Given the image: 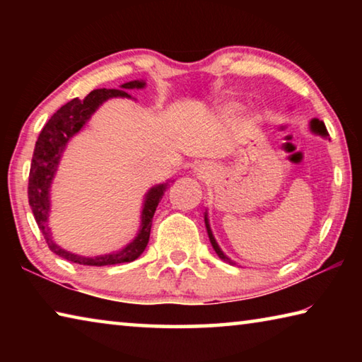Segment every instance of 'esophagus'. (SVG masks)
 Masks as SVG:
<instances>
[{"label":"esophagus","mask_w":362,"mask_h":362,"mask_svg":"<svg viewBox=\"0 0 362 362\" xmlns=\"http://www.w3.org/2000/svg\"><path fill=\"white\" fill-rule=\"evenodd\" d=\"M196 173H198V175H199V177H204V175H207V169H206L204 164H199V166L196 168Z\"/></svg>","instance_id":"1"}]
</instances>
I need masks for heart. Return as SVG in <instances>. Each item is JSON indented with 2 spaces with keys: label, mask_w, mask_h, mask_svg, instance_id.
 Listing matches in <instances>:
<instances>
[{
  "label": "heart",
  "mask_w": 362,
  "mask_h": 362,
  "mask_svg": "<svg viewBox=\"0 0 362 362\" xmlns=\"http://www.w3.org/2000/svg\"><path fill=\"white\" fill-rule=\"evenodd\" d=\"M222 110H223L225 115H231V113H235V112H238V110H240V105H238L236 102H228L226 105H223Z\"/></svg>",
  "instance_id": "obj_1"
}]
</instances>
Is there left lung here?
I'll list each match as a JSON object with an SVG mask.
<instances>
[{"label": "left lung", "instance_id": "left-lung-1", "mask_svg": "<svg viewBox=\"0 0 362 362\" xmlns=\"http://www.w3.org/2000/svg\"><path fill=\"white\" fill-rule=\"evenodd\" d=\"M310 129L313 131L315 134H317V136H322V137H327L329 134H327V129H326V126H324V122L322 121H320V119H311L310 121ZM204 223H206V230H207V236H209V241H211V244H212V247H214V250H216V254L220 257V259H222L223 262H226V263H230V265H236L235 262H233L230 257H226L225 254H223V250L220 249V246L217 244V241H216V238H214V235H212V230H211V225H209V218H207V212H204Z\"/></svg>", "mask_w": 362, "mask_h": 362}]
</instances>
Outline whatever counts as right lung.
<instances>
[{"mask_svg":"<svg viewBox=\"0 0 362 362\" xmlns=\"http://www.w3.org/2000/svg\"><path fill=\"white\" fill-rule=\"evenodd\" d=\"M146 83L144 79H134V81L124 83L119 86V89H95L89 93L84 99H73L64 107H60L56 113L51 116V119L46 122L40 132V137L36 140L32 166H30V177H28V203L32 207L36 223L45 236L49 249L59 257H64L69 262L79 263V265L89 267H105V265H116V263L132 262L140 257L144 252L146 244L150 240L151 220L155 216V211L161 201L164 192H166L169 183L174 180H168L159 185L151 187L146 192L142 204V214H140V226L136 238L131 243H127L124 247L115 252L86 257L75 252H70L54 241L51 226H49V214H51V187L54 177L59 169L60 159H62L66 145L73 136L83 129L88 124L99 107L108 99H134L127 93L131 89H144Z\"/></svg>","mask_w":362,"mask_h":362,"instance_id":"add662e5","label":"right lung"}]
</instances>
